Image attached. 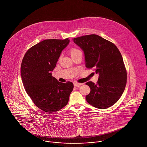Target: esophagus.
<instances>
[{
    "label": "esophagus",
    "instance_id": "obj_1",
    "mask_svg": "<svg viewBox=\"0 0 147 147\" xmlns=\"http://www.w3.org/2000/svg\"><path fill=\"white\" fill-rule=\"evenodd\" d=\"M82 85H83V83H74V86H80Z\"/></svg>",
    "mask_w": 147,
    "mask_h": 147
}]
</instances>
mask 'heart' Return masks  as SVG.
Wrapping results in <instances>:
<instances>
[{"label":"heart","instance_id":"b5f03b06","mask_svg":"<svg viewBox=\"0 0 147 147\" xmlns=\"http://www.w3.org/2000/svg\"><path fill=\"white\" fill-rule=\"evenodd\" d=\"M80 52H81V51L79 49H76V48H72L71 49H70V55L71 56V57L76 55L79 53H80Z\"/></svg>","mask_w":147,"mask_h":147}]
</instances>
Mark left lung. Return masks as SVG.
<instances>
[{"label": "left lung", "instance_id": "obj_1", "mask_svg": "<svg viewBox=\"0 0 147 147\" xmlns=\"http://www.w3.org/2000/svg\"><path fill=\"white\" fill-rule=\"evenodd\" d=\"M83 51L85 67L94 68L98 74L95 84H86L90 92L86 96V101L99 109L114 105L122 96L127 83V71L122 55L112 42L98 35H85L73 38Z\"/></svg>", "mask_w": 147, "mask_h": 147}]
</instances>
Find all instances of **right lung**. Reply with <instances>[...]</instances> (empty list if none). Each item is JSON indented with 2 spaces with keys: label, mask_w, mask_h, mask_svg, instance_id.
<instances>
[{
  "label": "right lung",
  "mask_w": 147,
  "mask_h": 147,
  "mask_svg": "<svg viewBox=\"0 0 147 147\" xmlns=\"http://www.w3.org/2000/svg\"><path fill=\"white\" fill-rule=\"evenodd\" d=\"M69 41L68 38L43 40L28 49L22 59L21 76L25 91L45 112H55L65 106L73 90L71 82H59L51 73Z\"/></svg>",
  "instance_id": "1"
}]
</instances>
